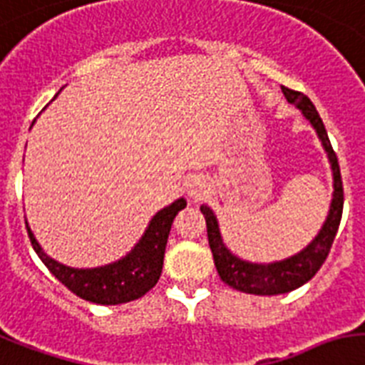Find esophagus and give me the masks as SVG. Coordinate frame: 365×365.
I'll return each instance as SVG.
<instances>
[{
	"instance_id": "1",
	"label": "esophagus",
	"mask_w": 365,
	"mask_h": 365,
	"mask_svg": "<svg viewBox=\"0 0 365 365\" xmlns=\"http://www.w3.org/2000/svg\"><path fill=\"white\" fill-rule=\"evenodd\" d=\"M187 192L191 198L200 200V198L206 197V192H208V182H206L202 176H192L187 183Z\"/></svg>"
}]
</instances>
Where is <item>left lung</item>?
<instances>
[{"instance_id": "left-lung-1", "label": "left lung", "mask_w": 365, "mask_h": 365, "mask_svg": "<svg viewBox=\"0 0 365 365\" xmlns=\"http://www.w3.org/2000/svg\"><path fill=\"white\" fill-rule=\"evenodd\" d=\"M281 90H283V96L287 97L290 105H294L317 131V136H319V140H321L328 155V161H330L334 192H331V202L327 219H324V223H322L315 238L296 255H292L289 259L275 260V262H250V260L240 259L238 255H234L225 245L213 210L206 204L200 206V212L204 213L206 227H208L210 250L213 253V262H215L219 277L229 287L247 292V294H285V292H290V290L307 283L321 269L322 262L327 260L337 229H339L343 213V182L341 173H339V163H337L336 152L331 148L321 115L307 96H304L300 91L289 90V88H281Z\"/></svg>"}]
</instances>
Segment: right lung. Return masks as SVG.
<instances>
[{
	"label": "right lung",
	"mask_w": 365,
	"mask_h": 365,
	"mask_svg": "<svg viewBox=\"0 0 365 365\" xmlns=\"http://www.w3.org/2000/svg\"><path fill=\"white\" fill-rule=\"evenodd\" d=\"M187 206L185 198H178L155 213L138 240L125 257L110 264L97 266V268H73L65 266L44 253L43 247L35 240L34 232L28 227L29 240L35 253L43 260L44 266L52 272L56 279L63 283L71 292L101 306H115L127 304L144 296L161 277L165 247H167L168 234L173 227L174 217L180 210Z\"/></svg>",
	"instance_id": "1"
}]
</instances>
